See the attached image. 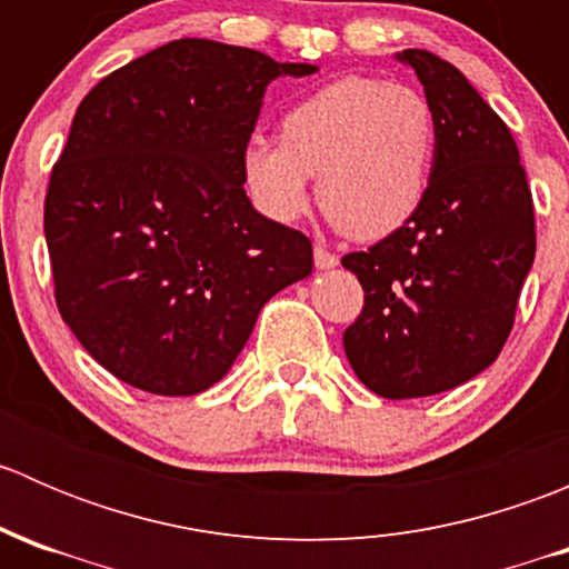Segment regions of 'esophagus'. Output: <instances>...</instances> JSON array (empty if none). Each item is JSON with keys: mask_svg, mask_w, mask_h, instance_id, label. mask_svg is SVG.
<instances>
[{"mask_svg": "<svg viewBox=\"0 0 569 569\" xmlns=\"http://www.w3.org/2000/svg\"><path fill=\"white\" fill-rule=\"evenodd\" d=\"M313 261H317L319 269H332V267H338V256H336V252H330L327 248H321V244H317V248H313Z\"/></svg>", "mask_w": 569, "mask_h": 569, "instance_id": "34e87169", "label": "esophagus"}]
</instances>
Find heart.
Here are the masks:
<instances>
[{
	"mask_svg": "<svg viewBox=\"0 0 569 569\" xmlns=\"http://www.w3.org/2000/svg\"><path fill=\"white\" fill-rule=\"evenodd\" d=\"M435 142V112L421 90L343 77L283 114L280 142L252 137L244 183L263 214L289 222L308 206V176H319L327 220L352 239H382L421 203Z\"/></svg>",
	"mask_w": 569,
	"mask_h": 569,
	"instance_id": "heart-1",
	"label": "heart"
}]
</instances>
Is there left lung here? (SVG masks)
<instances>
[{"mask_svg": "<svg viewBox=\"0 0 569 569\" xmlns=\"http://www.w3.org/2000/svg\"><path fill=\"white\" fill-rule=\"evenodd\" d=\"M421 79L438 142L410 220L341 258L363 286L343 349L369 391L418 399L462 386L507 343L533 263L531 189L518 142L451 62L405 49Z\"/></svg>", "mask_w": 569, "mask_h": 569, "instance_id": "obj_1", "label": "left lung"}]
</instances>
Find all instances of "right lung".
I'll list each match as a JSON object with an SVG mask.
<instances>
[{
    "instance_id": "1",
    "label": "right lung",
    "mask_w": 569,
    "mask_h": 569,
    "mask_svg": "<svg viewBox=\"0 0 569 569\" xmlns=\"http://www.w3.org/2000/svg\"><path fill=\"white\" fill-rule=\"evenodd\" d=\"M313 71L181 38L112 71L79 104L43 206L54 300L126 386L206 391L263 302L311 274V239L252 209L242 157L267 84Z\"/></svg>"
}]
</instances>
